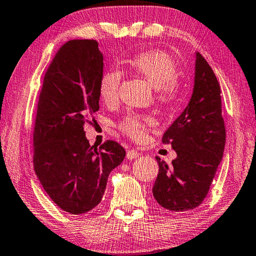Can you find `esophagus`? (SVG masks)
<instances>
[{
    "label": "esophagus",
    "mask_w": 256,
    "mask_h": 256,
    "mask_svg": "<svg viewBox=\"0 0 256 256\" xmlns=\"http://www.w3.org/2000/svg\"><path fill=\"white\" fill-rule=\"evenodd\" d=\"M138 156H140V153L136 150H130L127 152V158L128 160H134V158H137Z\"/></svg>",
    "instance_id": "34e87169"
}]
</instances>
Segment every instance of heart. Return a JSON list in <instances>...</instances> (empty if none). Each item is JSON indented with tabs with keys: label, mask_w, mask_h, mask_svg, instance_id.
Masks as SVG:
<instances>
[{
	"label": "heart",
	"mask_w": 256,
	"mask_h": 256,
	"mask_svg": "<svg viewBox=\"0 0 256 256\" xmlns=\"http://www.w3.org/2000/svg\"><path fill=\"white\" fill-rule=\"evenodd\" d=\"M134 74L144 78L155 88V98L160 106L170 108L176 104L182 93L178 80V68L176 60L168 52L158 49L146 50L134 56L128 64ZM121 75L119 72L108 70L101 76L98 94L106 104L118 101ZM154 120L150 116L128 114L119 122V129L132 140H142L147 128Z\"/></svg>",
	"instance_id": "heart-1"
}]
</instances>
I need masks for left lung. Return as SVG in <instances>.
Here are the masks:
<instances>
[{"instance_id": "left-lung-1", "label": "left lung", "mask_w": 256, "mask_h": 256, "mask_svg": "<svg viewBox=\"0 0 256 256\" xmlns=\"http://www.w3.org/2000/svg\"><path fill=\"white\" fill-rule=\"evenodd\" d=\"M225 142L220 86L208 62L196 52L191 100L162 137L178 158L168 165L156 156L160 166L153 186L156 201L178 212L202 204L222 158Z\"/></svg>"}]
</instances>
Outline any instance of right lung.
<instances>
[{
	"instance_id": "right-lung-1",
	"label": "right lung",
	"mask_w": 256,
	"mask_h": 256,
	"mask_svg": "<svg viewBox=\"0 0 256 256\" xmlns=\"http://www.w3.org/2000/svg\"><path fill=\"white\" fill-rule=\"evenodd\" d=\"M93 39L70 40L44 74L34 126V168L58 207L85 214L101 202L108 176L126 150L114 140L91 146L84 124L98 110L103 56Z\"/></svg>"
}]
</instances>
